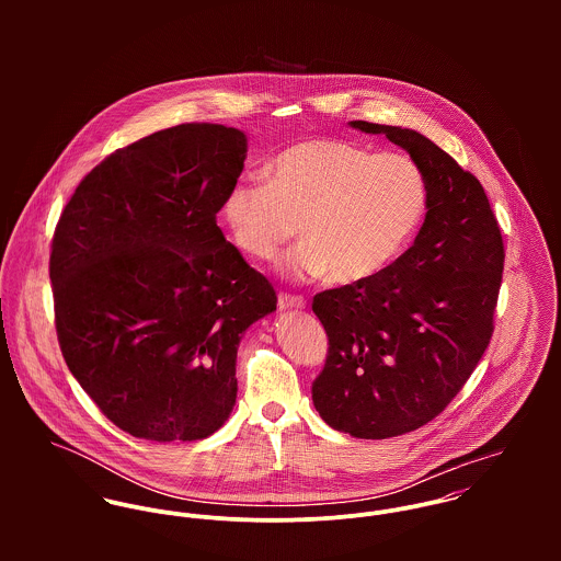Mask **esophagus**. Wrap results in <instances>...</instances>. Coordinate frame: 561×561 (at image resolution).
I'll list each match as a JSON object with an SVG mask.
<instances>
[{
    "instance_id": "obj_1",
    "label": "esophagus",
    "mask_w": 561,
    "mask_h": 561,
    "mask_svg": "<svg viewBox=\"0 0 561 561\" xmlns=\"http://www.w3.org/2000/svg\"><path fill=\"white\" fill-rule=\"evenodd\" d=\"M307 300L300 296H289V294H280L278 296V309L280 311H289V309H305Z\"/></svg>"
}]
</instances>
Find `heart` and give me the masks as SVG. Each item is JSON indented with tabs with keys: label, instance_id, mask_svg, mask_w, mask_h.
I'll return each mask as SVG.
<instances>
[{
	"label": "heart",
	"instance_id": "1",
	"mask_svg": "<svg viewBox=\"0 0 561 561\" xmlns=\"http://www.w3.org/2000/svg\"><path fill=\"white\" fill-rule=\"evenodd\" d=\"M270 179H240L222 218L243 254L265 261L298 233L278 270L291 278L352 285L378 276L416 233L427 211V179L401 153H371L345 140L313 138L280 151Z\"/></svg>",
	"mask_w": 561,
	"mask_h": 561
}]
</instances>
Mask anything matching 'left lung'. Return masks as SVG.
Here are the masks:
<instances>
[{"instance_id":"8db88e82","label":"left lung","mask_w":561,"mask_h":561,"mask_svg":"<svg viewBox=\"0 0 561 561\" xmlns=\"http://www.w3.org/2000/svg\"><path fill=\"white\" fill-rule=\"evenodd\" d=\"M350 127L385 134L427 179L423 227L400 259L313 298L328 334L316 410L336 432L378 440L425 425L460 393L494 330L505 252L480 181L440 147L414 129Z\"/></svg>"}]
</instances>
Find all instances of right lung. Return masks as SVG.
Wrapping results in <instances>:
<instances>
[{
	"instance_id": "right-lung-1",
	"label": "right lung",
	"mask_w": 561,
	"mask_h": 561,
	"mask_svg": "<svg viewBox=\"0 0 561 561\" xmlns=\"http://www.w3.org/2000/svg\"><path fill=\"white\" fill-rule=\"evenodd\" d=\"M245 134L156 131L92 168L56 227L49 278L62 356L101 412L156 443L218 432L238 398L243 332L276 294L216 216Z\"/></svg>"
}]
</instances>
